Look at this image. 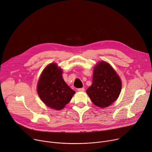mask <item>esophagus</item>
Segmentation results:
<instances>
[{"label":"esophagus","mask_w":152,"mask_h":152,"mask_svg":"<svg viewBox=\"0 0 152 152\" xmlns=\"http://www.w3.org/2000/svg\"><path fill=\"white\" fill-rule=\"evenodd\" d=\"M85 91V88H78V91L79 92H83Z\"/></svg>","instance_id":"obj_1"}]
</instances>
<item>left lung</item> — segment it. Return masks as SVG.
<instances>
[{
  "instance_id": "1",
  "label": "left lung",
  "mask_w": 152,
  "mask_h": 152,
  "mask_svg": "<svg viewBox=\"0 0 152 152\" xmlns=\"http://www.w3.org/2000/svg\"><path fill=\"white\" fill-rule=\"evenodd\" d=\"M122 82L112 66L105 61H100L94 68L92 84L86 90L92 103L100 108H106L118 98Z\"/></svg>"
}]
</instances>
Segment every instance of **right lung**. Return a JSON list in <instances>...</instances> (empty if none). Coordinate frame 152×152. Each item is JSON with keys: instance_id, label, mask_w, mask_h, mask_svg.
Segmentation results:
<instances>
[{"instance_id": "right-lung-1", "label": "right lung", "mask_w": 152, "mask_h": 152, "mask_svg": "<svg viewBox=\"0 0 152 152\" xmlns=\"http://www.w3.org/2000/svg\"><path fill=\"white\" fill-rule=\"evenodd\" d=\"M62 69L56 63H51L42 71L37 85L41 100L48 107L61 110L67 104L75 92L66 83Z\"/></svg>"}]
</instances>
